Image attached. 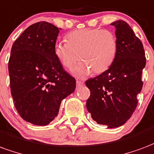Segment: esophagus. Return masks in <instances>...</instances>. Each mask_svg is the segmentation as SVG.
Returning <instances> with one entry per match:
<instances>
[{
  "label": "esophagus",
  "instance_id": "esophagus-1",
  "mask_svg": "<svg viewBox=\"0 0 154 154\" xmlns=\"http://www.w3.org/2000/svg\"><path fill=\"white\" fill-rule=\"evenodd\" d=\"M77 87H81L84 85V82H81V81H77Z\"/></svg>",
  "mask_w": 154,
  "mask_h": 154
}]
</instances>
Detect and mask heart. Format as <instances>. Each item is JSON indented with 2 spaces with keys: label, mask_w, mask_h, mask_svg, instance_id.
Returning <instances> with one entry per match:
<instances>
[{
  "label": "heart",
  "mask_w": 154,
  "mask_h": 154,
  "mask_svg": "<svg viewBox=\"0 0 154 154\" xmlns=\"http://www.w3.org/2000/svg\"><path fill=\"white\" fill-rule=\"evenodd\" d=\"M118 42L112 31L100 28H86L72 32L67 42H57L54 54L67 70L76 68L79 77H85L94 71L95 74L106 72L114 63L118 54Z\"/></svg>",
  "instance_id": "heart-1"
}]
</instances>
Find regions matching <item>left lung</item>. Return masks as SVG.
Here are the masks:
<instances>
[{
    "label": "left lung",
    "mask_w": 154,
    "mask_h": 154,
    "mask_svg": "<svg viewBox=\"0 0 154 154\" xmlns=\"http://www.w3.org/2000/svg\"><path fill=\"white\" fill-rule=\"evenodd\" d=\"M111 25L116 28L118 54L109 69L86 82L91 91L86 108L98 124L114 128L122 126L137 107L146 58L142 42L128 23L118 20Z\"/></svg>",
    "instance_id": "1"
}]
</instances>
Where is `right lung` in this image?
<instances>
[{
    "label": "right lung",
    "mask_w": 154,
    "mask_h": 154,
    "mask_svg": "<svg viewBox=\"0 0 154 154\" xmlns=\"http://www.w3.org/2000/svg\"><path fill=\"white\" fill-rule=\"evenodd\" d=\"M59 32L50 23H36L11 48L8 68L14 106L23 120L36 126L54 120L61 101L76 89L75 78L54 54Z\"/></svg>",
    "instance_id": "1"
}]
</instances>
